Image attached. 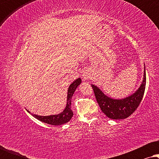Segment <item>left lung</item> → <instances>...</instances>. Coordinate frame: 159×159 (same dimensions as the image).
<instances>
[{"mask_svg":"<svg viewBox=\"0 0 159 159\" xmlns=\"http://www.w3.org/2000/svg\"><path fill=\"white\" fill-rule=\"evenodd\" d=\"M145 84L146 76L145 69L144 77L140 87L133 95L126 98L121 100L112 99L104 95L102 91L94 84H92V88L98 103L106 116L112 119H123L133 114L140 105L145 93Z\"/></svg>","mask_w":159,"mask_h":159,"instance_id":"left-lung-1","label":"left lung"}]
</instances>
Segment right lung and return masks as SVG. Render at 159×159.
I'll use <instances>...</instances> for the list:
<instances>
[{"mask_svg": "<svg viewBox=\"0 0 159 159\" xmlns=\"http://www.w3.org/2000/svg\"><path fill=\"white\" fill-rule=\"evenodd\" d=\"M82 82V80L80 78H78L75 80L72 83L70 84L68 89V95H67V103L66 106L64 110V111L57 115H51V116H38L35 114H32L34 117H35L37 119L40 120L43 122L49 124L51 125H61L63 124H65L70 120L71 117L73 116V111L71 109V98L75 93L76 88H77L78 85H80ZM28 112L30 113L29 111Z\"/></svg>", "mask_w": 159, "mask_h": 159, "instance_id": "add662e5", "label": "right lung"}]
</instances>
